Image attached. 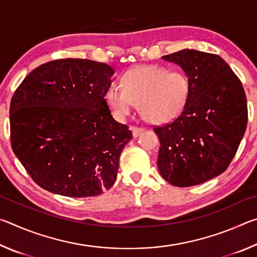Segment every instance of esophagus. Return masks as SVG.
<instances>
[{
  "instance_id": "34e87169",
  "label": "esophagus",
  "mask_w": 257,
  "mask_h": 257,
  "mask_svg": "<svg viewBox=\"0 0 257 257\" xmlns=\"http://www.w3.org/2000/svg\"><path fill=\"white\" fill-rule=\"evenodd\" d=\"M130 129H132V132H133V136H134V137H137V136H139V135H141V134L145 130L144 128H139V127H132Z\"/></svg>"
}]
</instances>
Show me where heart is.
Instances as JSON below:
<instances>
[{
	"instance_id": "1",
	"label": "heart",
	"mask_w": 257,
	"mask_h": 257,
	"mask_svg": "<svg viewBox=\"0 0 257 257\" xmlns=\"http://www.w3.org/2000/svg\"><path fill=\"white\" fill-rule=\"evenodd\" d=\"M121 86L112 85L104 94L106 105L118 120H123L134 105L150 123L169 122L188 104L190 82L180 71H169L156 64H143L125 71Z\"/></svg>"
}]
</instances>
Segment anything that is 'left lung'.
Returning <instances> with one entry per match:
<instances>
[{
	"mask_svg": "<svg viewBox=\"0 0 257 257\" xmlns=\"http://www.w3.org/2000/svg\"><path fill=\"white\" fill-rule=\"evenodd\" d=\"M162 59L182 69L191 90L181 114L154 128L159 172L177 187L203 184L225 171L236 154L247 127L246 95L219 55L185 49Z\"/></svg>",
	"mask_w": 257,
	"mask_h": 257,
	"instance_id": "obj_1",
	"label": "left lung"
}]
</instances>
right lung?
<instances>
[{"mask_svg":"<svg viewBox=\"0 0 257 257\" xmlns=\"http://www.w3.org/2000/svg\"><path fill=\"white\" fill-rule=\"evenodd\" d=\"M113 75L105 63L61 59L34 69L17 88L10 105L12 150L42 188L89 197L115 182L133 134L104 99Z\"/></svg>","mask_w":257,"mask_h":257,"instance_id":"1","label":"right lung"}]
</instances>
